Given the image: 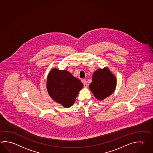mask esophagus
<instances>
[{"label":"esophagus","mask_w":153,"mask_h":153,"mask_svg":"<svg viewBox=\"0 0 153 153\" xmlns=\"http://www.w3.org/2000/svg\"><path fill=\"white\" fill-rule=\"evenodd\" d=\"M83 85H84V86L85 87V88H88V84L87 83V82H86V80L85 79H84L83 80Z\"/></svg>","instance_id":"esophagus-1"}]
</instances>
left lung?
<instances>
[{
  "label": "left lung",
  "mask_w": 153,
  "mask_h": 153,
  "mask_svg": "<svg viewBox=\"0 0 153 153\" xmlns=\"http://www.w3.org/2000/svg\"><path fill=\"white\" fill-rule=\"evenodd\" d=\"M115 86V76L107 68H104L94 73L90 89L97 99L102 100L112 94Z\"/></svg>",
  "instance_id": "left-lung-1"
}]
</instances>
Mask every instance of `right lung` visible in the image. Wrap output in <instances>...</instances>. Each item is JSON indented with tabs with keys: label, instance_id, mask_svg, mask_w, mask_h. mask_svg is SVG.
Here are the masks:
<instances>
[{
	"label": "right lung",
	"instance_id": "obj_1",
	"mask_svg": "<svg viewBox=\"0 0 153 153\" xmlns=\"http://www.w3.org/2000/svg\"><path fill=\"white\" fill-rule=\"evenodd\" d=\"M83 87L80 80L65 70L55 68L51 71L47 77V88L49 94L65 107L73 105Z\"/></svg>",
	"mask_w": 153,
	"mask_h": 153
}]
</instances>
